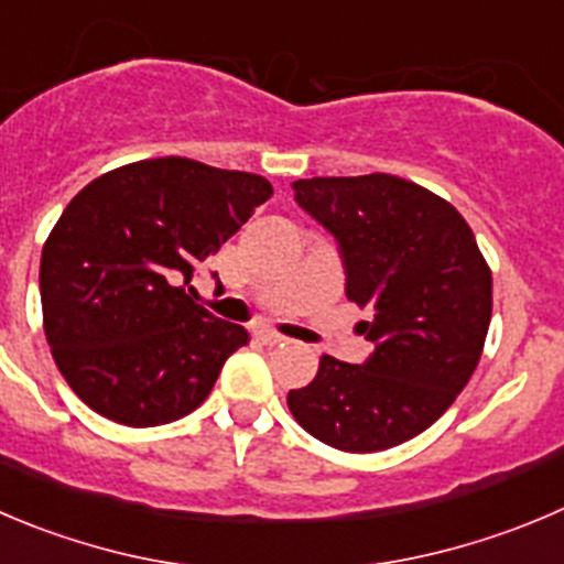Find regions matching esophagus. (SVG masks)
Instances as JSON below:
<instances>
[{
  "mask_svg": "<svg viewBox=\"0 0 564 564\" xmlns=\"http://www.w3.org/2000/svg\"><path fill=\"white\" fill-rule=\"evenodd\" d=\"M254 337L262 343V346H279V343L285 340V337L276 335V332H271V329H257Z\"/></svg>",
  "mask_w": 564,
  "mask_h": 564,
  "instance_id": "obj_1",
  "label": "esophagus"
}]
</instances>
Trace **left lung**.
I'll list each match as a JSON object with an SVG mask.
<instances>
[{"instance_id": "left-lung-1", "label": "left lung", "mask_w": 564, "mask_h": 564, "mask_svg": "<svg viewBox=\"0 0 564 564\" xmlns=\"http://www.w3.org/2000/svg\"><path fill=\"white\" fill-rule=\"evenodd\" d=\"M296 202L335 235L348 302L373 354L362 366L324 354L293 417L340 452H384L432 426L479 366L492 273L468 221L426 187L393 174L293 182Z\"/></svg>"}]
</instances>
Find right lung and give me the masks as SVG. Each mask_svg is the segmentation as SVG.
I'll use <instances>...</instances> for the list:
<instances>
[{
  "label": "right lung",
  "instance_id": "obj_1",
  "mask_svg": "<svg viewBox=\"0 0 564 564\" xmlns=\"http://www.w3.org/2000/svg\"><path fill=\"white\" fill-rule=\"evenodd\" d=\"M260 174L138 160L68 202L41 254L52 357L94 412L160 426L210 395L249 332L193 302V273L268 202Z\"/></svg>",
  "mask_w": 564,
  "mask_h": 564
}]
</instances>
